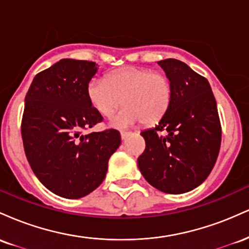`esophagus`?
Here are the masks:
<instances>
[{
    "mask_svg": "<svg viewBox=\"0 0 249 249\" xmlns=\"http://www.w3.org/2000/svg\"><path fill=\"white\" fill-rule=\"evenodd\" d=\"M128 136H130V132H127V131H121V137H122L123 141H124V139H126Z\"/></svg>",
    "mask_w": 249,
    "mask_h": 249,
    "instance_id": "obj_1",
    "label": "esophagus"
}]
</instances>
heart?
Masks as SVG:
<instances>
[{
	"label": "heart",
	"mask_w": 249,
	"mask_h": 249,
	"mask_svg": "<svg viewBox=\"0 0 249 249\" xmlns=\"http://www.w3.org/2000/svg\"><path fill=\"white\" fill-rule=\"evenodd\" d=\"M88 97L97 112L111 117L116 127H127L142 119L153 123L160 119L170 107L173 97L172 81L162 71L151 68L124 67L112 71L107 78H93L89 83Z\"/></svg>",
	"instance_id": "obj_1"
}]
</instances>
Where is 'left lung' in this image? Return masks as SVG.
Instances as JSON below:
<instances>
[{"mask_svg": "<svg viewBox=\"0 0 249 249\" xmlns=\"http://www.w3.org/2000/svg\"><path fill=\"white\" fill-rule=\"evenodd\" d=\"M173 85L170 107L153 128L141 133L145 151L138 167L148 184L170 194L205 181L218 158L221 124L210 83L174 58L159 62ZM164 130L166 136H160Z\"/></svg>", "mask_w": 249, "mask_h": 249, "instance_id": "left-lung-1", "label": "left lung"}]
</instances>
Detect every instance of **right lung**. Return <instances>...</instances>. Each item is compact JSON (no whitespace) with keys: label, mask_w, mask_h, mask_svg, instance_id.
<instances>
[{"label":"right lung","mask_w":249,"mask_h":249,"mask_svg":"<svg viewBox=\"0 0 249 249\" xmlns=\"http://www.w3.org/2000/svg\"><path fill=\"white\" fill-rule=\"evenodd\" d=\"M96 65L61 59L37 73L24 99L21 133L31 170L48 190L67 199L96 190L121 145L115 128L82 134L103 121L88 97Z\"/></svg>","instance_id":"obj_1"}]
</instances>
